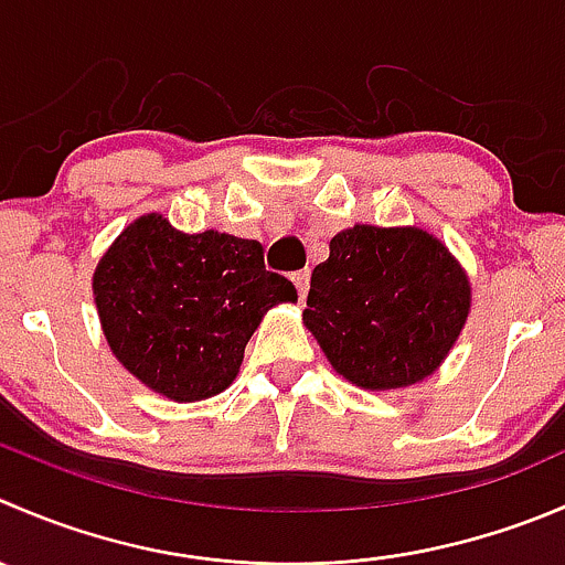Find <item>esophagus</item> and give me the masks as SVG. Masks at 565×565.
Here are the masks:
<instances>
[{
	"label": "esophagus",
	"instance_id": "esophagus-1",
	"mask_svg": "<svg viewBox=\"0 0 565 565\" xmlns=\"http://www.w3.org/2000/svg\"><path fill=\"white\" fill-rule=\"evenodd\" d=\"M309 281H311V273L309 270L292 273V284H295V289H298V298L300 300H306V295H309Z\"/></svg>",
	"mask_w": 565,
	"mask_h": 565
}]
</instances>
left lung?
I'll return each instance as SVG.
<instances>
[{
    "mask_svg": "<svg viewBox=\"0 0 565 565\" xmlns=\"http://www.w3.org/2000/svg\"><path fill=\"white\" fill-rule=\"evenodd\" d=\"M469 311V273L434 232L355 223L311 270L303 326L344 381L388 392L434 375Z\"/></svg>",
    "mask_w": 565,
    "mask_h": 565,
    "instance_id": "obj_1",
    "label": "left lung"
}]
</instances>
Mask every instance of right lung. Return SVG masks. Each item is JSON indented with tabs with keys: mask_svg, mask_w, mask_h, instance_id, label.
<instances>
[{
	"mask_svg": "<svg viewBox=\"0 0 565 565\" xmlns=\"http://www.w3.org/2000/svg\"><path fill=\"white\" fill-rule=\"evenodd\" d=\"M93 300L124 370L173 403H195L232 386L262 317L298 292L265 270L256 239L184 234L146 212L102 254Z\"/></svg>",
	"mask_w": 565,
	"mask_h": 565,
	"instance_id": "obj_1",
	"label": "right lung"
}]
</instances>
